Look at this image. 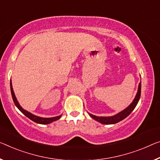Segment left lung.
<instances>
[{"label": "left lung", "instance_id": "8db88e82", "mask_svg": "<svg viewBox=\"0 0 160 160\" xmlns=\"http://www.w3.org/2000/svg\"><path fill=\"white\" fill-rule=\"evenodd\" d=\"M140 96H141V82L139 83L138 86V90H137V93L136 96H135L134 100L132 101V102L130 104L126 109L122 110V112L117 113V114L113 115L111 117H98L93 115L90 113L88 112V114L89 116L94 119L96 121L100 122L101 124H114L117 122H119L122 121L125 118L127 117L129 115L131 114L132 112L134 109V108L136 107L137 104H138V102L140 99Z\"/></svg>", "mask_w": 160, "mask_h": 160}]
</instances>
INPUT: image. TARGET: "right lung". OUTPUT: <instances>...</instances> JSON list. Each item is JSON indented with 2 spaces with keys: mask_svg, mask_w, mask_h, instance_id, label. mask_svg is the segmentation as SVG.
<instances>
[{
  "mask_svg": "<svg viewBox=\"0 0 160 160\" xmlns=\"http://www.w3.org/2000/svg\"><path fill=\"white\" fill-rule=\"evenodd\" d=\"M10 85H11V92L12 98H13V102H14L15 105L16 106V107L18 108V109L20 110V111L22 113H23V114L25 115L26 117L29 118V119L32 120V121H33L34 122H36V123H38V124H50V123H51V122L56 121V120L59 119L61 117V115H62V114H61V115H59V116H57V117H50V118L41 117H38V116H36V115L31 114V112L26 111V109H23V108H22V107L20 105V104L18 103V100H17L16 96H15L13 89V87H12L11 80V82H10Z\"/></svg>",
  "mask_w": 160,
  "mask_h": 160,
  "instance_id": "add662e5",
  "label": "right lung"
}]
</instances>
